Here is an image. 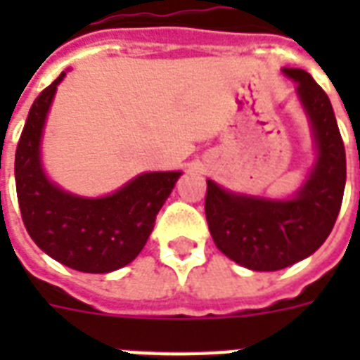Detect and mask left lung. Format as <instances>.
<instances>
[{
    "mask_svg": "<svg viewBox=\"0 0 360 360\" xmlns=\"http://www.w3.org/2000/svg\"><path fill=\"white\" fill-rule=\"evenodd\" d=\"M312 127L316 160L293 198L230 192L207 179L205 217L222 254L252 271H278L312 256L329 237L346 186V149L327 93L302 69H282Z\"/></svg>",
    "mask_w": 360,
    "mask_h": 360,
    "instance_id": "obj_1",
    "label": "left lung"
}]
</instances>
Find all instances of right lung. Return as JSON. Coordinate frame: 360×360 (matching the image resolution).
I'll return each mask as SVG.
<instances>
[{
  "mask_svg": "<svg viewBox=\"0 0 360 360\" xmlns=\"http://www.w3.org/2000/svg\"><path fill=\"white\" fill-rule=\"evenodd\" d=\"M63 78L61 72L35 98L20 136L14 158L20 213L31 239L56 262L82 273H112L146 246L181 172L140 174L103 198L76 196L52 183L42 168L41 140Z\"/></svg>",
  "mask_w": 360,
  "mask_h": 360,
  "instance_id": "add662e5",
  "label": "right lung"
}]
</instances>
